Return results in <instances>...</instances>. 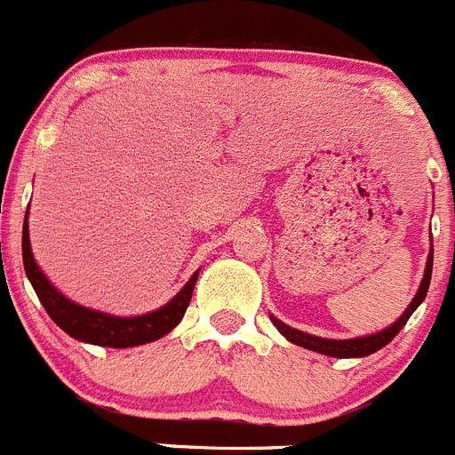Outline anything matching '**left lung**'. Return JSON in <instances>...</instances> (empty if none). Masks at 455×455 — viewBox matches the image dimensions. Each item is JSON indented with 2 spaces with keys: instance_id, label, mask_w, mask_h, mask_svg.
Listing matches in <instances>:
<instances>
[{
  "instance_id": "obj_1",
  "label": "left lung",
  "mask_w": 455,
  "mask_h": 455,
  "mask_svg": "<svg viewBox=\"0 0 455 455\" xmlns=\"http://www.w3.org/2000/svg\"><path fill=\"white\" fill-rule=\"evenodd\" d=\"M431 271H433V249L428 251L427 267H424V278H422V283H419L418 294H415V299L411 300V305L406 307V312L402 314V316L397 318L393 325H390V328L381 330V332H377V334H371V337L343 339V341H341V339H321V337H314V334L300 332V330H296V328H290V325H285L283 321H278L275 316H271V321H274V325L278 328V332L283 334V337L290 339V341L296 343V346L318 352V355L339 356V359H352V356H368V355H372V352L381 350L384 346H388V343L393 341L397 334H400V330L404 328L406 321L411 318V314H413L415 309L419 307V303L427 299L428 285H431Z\"/></svg>"
}]
</instances>
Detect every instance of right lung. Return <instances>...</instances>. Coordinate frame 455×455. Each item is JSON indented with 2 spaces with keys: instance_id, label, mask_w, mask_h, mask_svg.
<instances>
[{
  "instance_id": "1",
  "label": "right lung",
  "mask_w": 455,
  "mask_h": 455,
  "mask_svg": "<svg viewBox=\"0 0 455 455\" xmlns=\"http://www.w3.org/2000/svg\"><path fill=\"white\" fill-rule=\"evenodd\" d=\"M22 258L33 290H36L40 303L44 305L46 314L53 318V323L60 330H65L69 337L78 339V341L108 347L143 346V343L156 341L164 334H168L175 325H180V321L186 314V307L190 303V296H193L199 274V271H195L184 285V290L170 303H165L164 307L155 309V312L143 314V316H112V314L96 312V309L74 303V300L62 296L60 291L51 285L49 278L42 274L36 258H33L31 240H28V222H24L22 231Z\"/></svg>"
}]
</instances>
